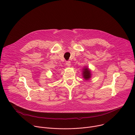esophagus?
I'll return each mask as SVG.
<instances>
[{
  "label": "esophagus",
  "instance_id": "obj_1",
  "mask_svg": "<svg viewBox=\"0 0 135 135\" xmlns=\"http://www.w3.org/2000/svg\"><path fill=\"white\" fill-rule=\"evenodd\" d=\"M70 61H67L66 62V65L67 66H68V67H70Z\"/></svg>",
  "mask_w": 135,
  "mask_h": 135
}]
</instances>
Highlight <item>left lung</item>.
Masks as SVG:
<instances>
[{"label":"left lung","instance_id":"left-lung-1","mask_svg":"<svg viewBox=\"0 0 135 135\" xmlns=\"http://www.w3.org/2000/svg\"><path fill=\"white\" fill-rule=\"evenodd\" d=\"M82 75L85 80H89L92 77L91 70L88 67L85 66L83 68Z\"/></svg>","mask_w":135,"mask_h":135}]
</instances>
